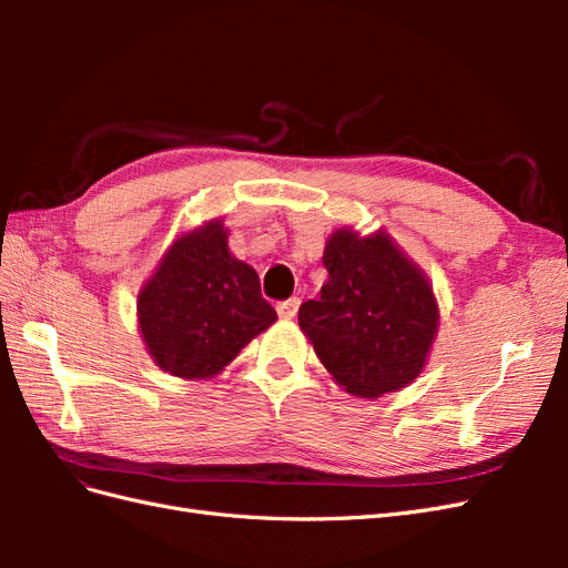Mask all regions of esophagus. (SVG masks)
Returning <instances> with one entry per match:
<instances>
[{"mask_svg": "<svg viewBox=\"0 0 568 568\" xmlns=\"http://www.w3.org/2000/svg\"><path fill=\"white\" fill-rule=\"evenodd\" d=\"M298 305H301V301H298V298L282 301V303L277 305V315H280L282 320H294V317H296V313H298Z\"/></svg>", "mask_w": 568, "mask_h": 568, "instance_id": "34e87169", "label": "esophagus"}]
</instances>
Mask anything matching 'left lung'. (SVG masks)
<instances>
[{
	"label": "left lung",
	"mask_w": 568,
	"mask_h": 568,
	"mask_svg": "<svg viewBox=\"0 0 568 568\" xmlns=\"http://www.w3.org/2000/svg\"><path fill=\"white\" fill-rule=\"evenodd\" d=\"M329 280L305 301L298 324L336 384L357 398H379L422 374L438 332V303L426 274L386 232L351 227L326 239Z\"/></svg>",
	"instance_id": "1"
}]
</instances>
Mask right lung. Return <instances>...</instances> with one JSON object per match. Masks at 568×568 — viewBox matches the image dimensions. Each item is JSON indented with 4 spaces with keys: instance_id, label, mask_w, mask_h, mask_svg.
I'll return each instance as SVG.
<instances>
[{
    "instance_id": "1",
    "label": "right lung",
    "mask_w": 568,
    "mask_h": 568,
    "mask_svg": "<svg viewBox=\"0 0 568 568\" xmlns=\"http://www.w3.org/2000/svg\"><path fill=\"white\" fill-rule=\"evenodd\" d=\"M146 351L180 379H209L277 320L257 272L236 261L222 220L170 246L136 298Z\"/></svg>"
}]
</instances>
